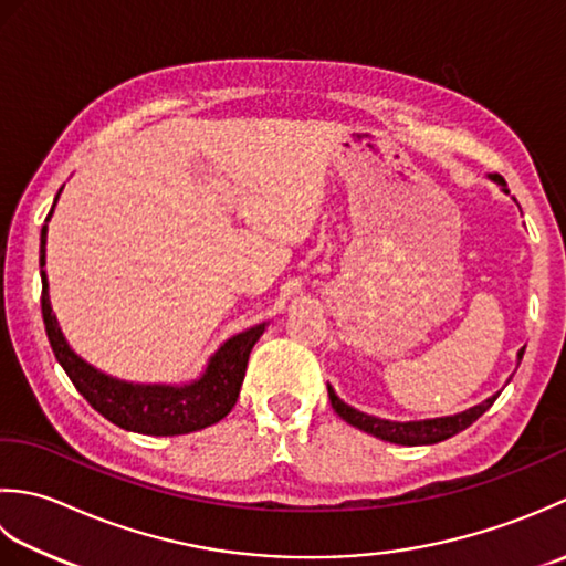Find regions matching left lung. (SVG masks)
I'll list each match as a JSON object with an SVG mask.
<instances>
[{
  "label": "left lung",
  "mask_w": 566,
  "mask_h": 566,
  "mask_svg": "<svg viewBox=\"0 0 566 566\" xmlns=\"http://www.w3.org/2000/svg\"><path fill=\"white\" fill-rule=\"evenodd\" d=\"M489 178L493 182H499V186L503 188V192H509V190H505V180L499 176V172H491ZM523 354H525V347L517 352V364H521ZM327 394H329L334 412H337L344 422H349L352 428L374 434V437H378V440H386V442H394V444H406V447L437 444V442L449 440V437H454L461 430H467L469 424H474L481 418V415L493 406V400L499 398V394H495V396L486 398L483 402H479V406H474V408L461 410V412H454V415H444V418L398 422V420L376 418V415H366L361 410L347 406V402H344L337 394H334V388L329 384H327Z\"/></svg>",
  "instance_id": "8db88e82"
}]
</instances>
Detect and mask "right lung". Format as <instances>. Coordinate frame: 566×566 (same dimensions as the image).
Returning a JSON list of instances; mask_svg holds the SVG:
<instances>
[{
    "mask_svg": "<svg viewBox=\"0 0 566 566\" xmlns=\"http://www.w3.org/2000/svg\"><path fill=\"white\" fill-rule=\"evenodd\" d=\"M61 192L63 188L57 190L51 212L41 229V313L55 359L63 366L67 378L73 380L80 396L102 418L119 424L122 430L138 434H188L210 428V424L227 418L239 398L241 384H244L249 354L261 334L266 332L269 322L253 325L229 337L224 344H219V349L207 361L205 371L195 380H188V384H134V380H122L99 371V368L87 364L83 356L73 352L51 307L49 275H45V237H49V222Z\"/></svg>",
    "mask_w": 566,
    "mask_h": 566,
    "instance_id": "1",
    "label": "right lung"
}]
</instances>
